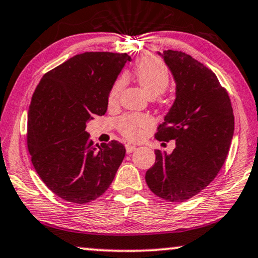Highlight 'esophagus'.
I'll return each instance as SVG.
<instances>
[{
    "label": "esophagus",
    "instance_id": "esophagus-1",
    "mask_svg": "<svg viewBox=\"0 0 258 258\" xmlns=\"http://www.w3.org/2000/svg\"><path fill=\"white\" fill-rule=\"evenodd\" d=\"M125 148H126V152L127 153H132L133 151H136V150H137V146L131 145V144H126Z\"/></svg>",
    "mask_w": 258,
    "mask_h": 258
}]
</instances>
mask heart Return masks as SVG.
Wrapping results in <instances>:
<instances>
[{
	"instance_id": "obj_1",
	"label": "heart",
	"mask_w": 258,
	"mask_h": 258,
	"mask_svg": "<svg viewBox=\"0 0 258 258\" xmlns=\"http://www.w3.org/2000/svg\"><path fill=\"white\" fill-rule=\"evenodd\" d=\"M136 78L139 86L145 91L150 99H155L162 95L170 83V73L161 60L152 57L142 58L136 65ZM123 87V78L116 80L110 88L108 94V102L112 103L118 100L120 91ZM148 119L139 114L123 115L118 121L120 133L127 139L136 140L143 133V128L148 126Z\"/></svg>"
}]
</instances>
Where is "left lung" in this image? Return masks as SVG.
Masks as SVG:
<instances>
[{"label": "left lung", "instance_id": "1", "mask_svg": "<svg viewBox=\"0 0 258 258\" xmlns=\"http://www.w3.org/2000/svg\"><path fill=\"white\" fill-rule=\"evenodd\" d=\"M162 56L176 82V99L155 137L175 140L176 146L171 153L156 150L145 181L163 200L183 202L204 190L223 168L234 131L233 109L211 69L181 51L167 50Z\"/></svg>", "mask_w": 258, "mask_h": 258}]
</instances>
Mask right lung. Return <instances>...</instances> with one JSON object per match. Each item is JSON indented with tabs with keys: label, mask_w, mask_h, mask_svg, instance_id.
Here are the masks:
<instances>
[{
	"label": "right lung",
	"mask_w": 258,
	"mask_h": 258,
	"mask_svg": "<svg viewBox=\"0 0 258 258\" xmlns=\"http://www.w3.org/2000/svg\"><path fill=\"white\" fill-rule=\"evenodd\" d=\"M126 61L127 53L84 52L45 74L35 88L27 148L39 177L65 201L83 205L101 197L125 157L116 140L94 145L86 127L107 112L109 90Z\"/></svg>",
	"instance_id": "add662e5"
}]
</instances>
